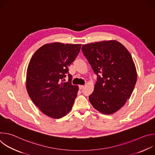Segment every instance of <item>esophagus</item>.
Masks as SVG:
<instances>
[{
	"label": "esophagus",
	"instance_id": "1",
	"mask_svg": "<svg viewBox=\"0 0 155 155\" xmlns=\"http://www.w3.org/2000/svg\"><path fill=\"white\" fill-rule=\"evenodd\" d=\"M83 87H84V86H83V85H79V89H80V90H81Z\"/></svg>",
	"mask_w": 155,
	"mask_h": 155
}]
</instances>
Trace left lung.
Listing matches in <instances>:
<instances>
[{
  "mask_svg": "<svg viewBox=\"0 0 155 155\" xmlns=\"http://www.w3.org/2000/svg\"><path fill=\"white\" fill-rule=\"evenodd\" d=\"M97 81L89 100L102 114H113L129 99L137 81V71L129 51L116 40L101 41L82 45Z\"/></svg>",
  "mask_w": 155,
  "mask_h": 155,
  "instance_id": "left-lung-1",
  "label": "left lung"
}]
</instances>
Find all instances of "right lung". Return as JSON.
<instances>
[{
	"label": "right lung",
	"instance_id": "add662e5",
	"mask_svg": "<svg viewBox=\"0 0 155 155\" xmlns=\"http://www.w3.org/2000/svg\"><path fill=\"white\" fill-rule=\"evenodd\" d=\"M81 44L51 43L39 48L32 56L26 74L28 93L40 111L52 118L67 115L72 108L78 86L71 83L69 66L75 61ZM68 82H64L65 74Z\"/></svg>",
	"mask_w": 155,
	"mask_h": 155
}]
</instances>
